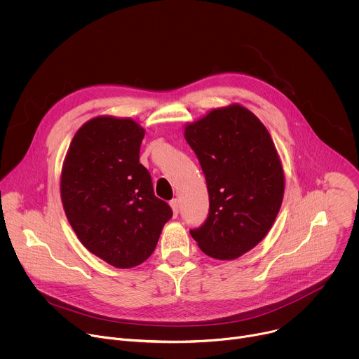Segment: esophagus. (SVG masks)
I'll use <instances>...</instances> for the list:
<instances>
[{"label":"esophagus","instance_id":"obj_1","mask_svg":"<svg viewBox=\"0 0 359 359\" xmlns=\"http://www.w3.org/2000/svg\"><path fill=\"white\" fill-rule=\"evenodd\" d=\"M170 206H172V210H173V216L176 217V216L179 215V208H180L179 200H177V198H173V200L170 201Z\"/></svg>","mask_w":359,"mask_h":359}]
</instances>
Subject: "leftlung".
Here are the masks:
<instances>
[{
	"label": "left lung",
	"mask_w": 359,
	"mask_h": 359,
	"mask_svg": "<svg viewBox=\"0 0 359 359\" xmlns=\"http://www.w3.org/2000/svg\"><path fill=\"white\" fill-rule=\"evenodd\" d=\"M184 137L201 166L209 215L190 234L217 260H234L257 245L281 208L284 173L266 126L231 105L186 126Z\"/></svg>",
	"instance_id": "1"
}]
</instances>
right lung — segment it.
Returning a JSON list of instances; mask_svg holds the SVG:
<instances>
[{"instance_id": "add662e5", "label": "right lung", "mask_w": 359, "mask_h": 359, "mask_svg": "<svg viewBox=\"0 0 359 359\" xmlns=\"http://www.w3.org/2000/svg\"><path fill=\"white\" fill-rule=\"evenodd\" d=\"M143 136L132 119H90L75 133L61 176L64 210L78 238L118 269L143 263L173 216L139 163Z\"/></svg>"}]
</instances>
